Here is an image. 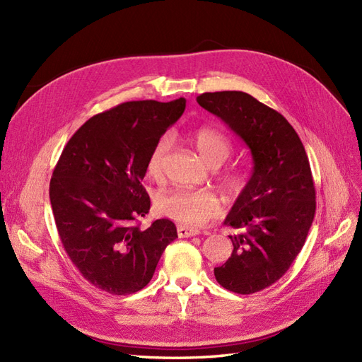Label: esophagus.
<instances>
[{"mask_svg":"<svg viewBox=\"0 0 362 362\" xmlns=\"http://www.w3.org/2000/svg\"><path fill=\"white\" fill-rule=\"evenodd\" d=\"M177 233L182 238H187V237H193V235H198L199 234L198 229H192V228H187V226H178L177 228Z\"/></svg>","mask_w":362,"mask_h":362,"instance_id":"1","label":"esophagus"}]
</instances>
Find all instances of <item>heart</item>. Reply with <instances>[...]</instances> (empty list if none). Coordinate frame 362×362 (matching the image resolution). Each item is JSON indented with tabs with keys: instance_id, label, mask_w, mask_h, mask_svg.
Listing matches in <instances>:
<instances>
[{
	"instance_id": "b5f03b06",
	"label": "heart",
	"mask_w": 362,
	"mask_h": 362,
	"mask_svg": "<svg viewBox=\"0 0 362 362\" xmlns=\"http://www.w3.org/2000/svg\"><path fill=\"white\" fill-rule=\"evenodd\" d=\"M190 139L204 160L213 168L221 166L231 156V141L214 127H199L192 131ZM170 149V137L161 136L149 151L146 158V173L152 180H161L164 164ZM225 192L238 194L245 189L246 178L242 173L231 172L222 178ZM158 210L161 214L181 225L202 226L214 218L221 210L217 196L205 190H175L160 196Z\"/></svg>"
}]
</instances>
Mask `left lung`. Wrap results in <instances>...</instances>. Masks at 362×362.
<instances>
[{
  "mask_svg": "<svg viewBox=\"0 0 362 362\" xmlns=\"http://www.w3.org/2000/svg\"><path fill=\"white\" fill-rule=\"evenodd\" d=\"M221 117L250 149L252 177L225 225L234 246L214 269L221 286L238 294L270 287L290 269L305 245L315 214V189L308 156L288 120L245 92H206L196 98Z\"/></svg>",
  "mask_w": 362,
  "mask_h": 362,
  "instance_id": "left-lung-1",
  "label": "left lung"
}]
</instances>
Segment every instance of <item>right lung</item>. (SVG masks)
Instances as JSON below:
<instances>
[{
  "instance_id": "right-lung-1",
  "label": "right lung",
  "mask_w": 362,
  "mask_h": 362,
  "mask_svg": "<svg viewBox=\"0 0 362 362\" xmlns=\"http://www.w3.org/2000/svg\"><path fill=\"white\" fill-rule=\"evenodd\" d=\"M185 100L129 101L95 115L69 139L52 172L49 199L62 245L96 288L125 296L148 286L163 250L178 238L169 218L141 229L151 199L141 180L156 141Z\"/></svg>"
}]
</instances>
